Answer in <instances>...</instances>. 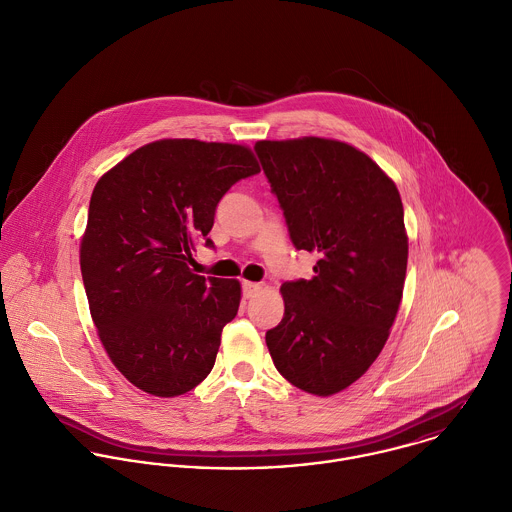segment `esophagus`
<instances>
[{"instance_id": "obj_1", "label": "esophagus", "mask_w": 512, "mask_h": 512, "mask_svg": "<svg viewBox=\"0 0 512 512\" xmlns=\"http://www.w3.org/2000/svg\"><path fill=\"white\" fill-rule=\"evenodd\" d=\"M262 292V284H256V282H244L242 284V294L244 298H254Z\"/></svg>"}]
</instances>
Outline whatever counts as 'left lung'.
<instances>
[{
	"label": "left lung",
	"mask_w": 512,
	"mask_h": 512,
	"mask_svg": "<svg viewBox=\"0 0 512 512\" xmlns=\"http://www.w3.org/2000/svg\"><path fill=\"white\" fill-rule=\"evenodd\" d=\"M256 153L294 246L320 256L312 280L280 288L284 318L266 345L292 385L330 397L369 369L395 322L409 250L401 196L336 139L258 141Z\"/></svg>",
	"instance_id": "8db88e82"
}]
</instances>
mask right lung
<instances>
[{
	"label": "right lung",
	"instance_id": "right-lung-1",
	"mask_svg": "<svg viewBox=\"0 0 512 512\" xmlns=\"http://www.w3.org/2000/svg\"><path fill=\"white\" fill-rule=\"evenodd\" d=\"M256 172L246 145L161 139L97 180L81 276L99 340L141 391L176 397L214 367L242 288L238 280L192 274L190 250L210 232L226 190Z\"/></svg>",
	"mask_w": 512,
	"mask_h": 512
}]
</instances>
